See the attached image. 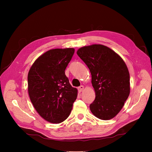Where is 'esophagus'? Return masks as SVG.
<instances>
[{
	"instance_id": "34e87169",
	"label": "esophagus",
	"mask_w": 152,
	"mask_h": 152,
	"mask_svg": "<svg viewBox=\"0 0 152 152\" xmlns=\"http://www.w3.org/2000/svg\"><path fill=\"white\" fill-rule=\"evenodd\" d=\"M84 87L83 86H80L78 87V91H79L80 93V92H82V91L84 90Z\"/></svg>"
}]
</instances>
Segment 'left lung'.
<instances>
[{
	"label": "left lung",
	"mask_w": 152,
	"mask_h": 152,
	"mask_svg": "<svg viewBox=\"0 0 152 152\" xmlns=\"http://www.w3.org/2000/svg\"><path fill=\"white\" fill-rule=\"evenodd\" d=\"M77 54L89 68L96 98L90 104L94 116L110 120L121 111L130 93V76L121 57L101 44L78 49Z\"/></svg>",
	"instance_id": "obj_1"
}]
</instances>
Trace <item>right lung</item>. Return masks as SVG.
Returning <instances> with one entry per match:
<instances>
[{"mask_svg": "<svg viewBox=\"0 0 152 152\" xmlns=\"http://www.w3.org/2000/svg\"><path fill=\"white\" fill-rule=\"evenodd\" d=\"M73 48L50 49L41 55L28 74V91L36 111L45 121L58 124L70 115L77 97L65 69L74 54Z\"/></svg>", "mask_w": 152, "mask_h": 152, "instance_id": "add662e5", "label": "right lung"}]
</instances>
